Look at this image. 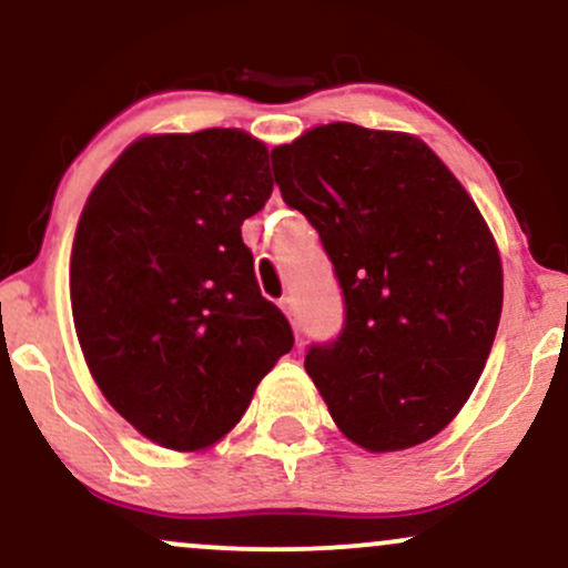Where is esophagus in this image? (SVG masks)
Returning a JSON list of instances; mask_svg holds the SVG:
<instances>
[{
	"instance_id": "obj_1",
	"label": "esophagus",
	"mask_w": 568,
	"mask_h": 568,
	"mask_svg": "<svg viewBox=\"0 0 568 568\" xmlns=\"http://www.w3.org/2000/svg\"><path fill=\"white\" fill-rule=\"evenodd\" d=\"M280 310H283L285 315H288L291 325H293V328L298 331V323H296V306H293V298H283V302H280Z\"/></svg>"
}]
</instances>
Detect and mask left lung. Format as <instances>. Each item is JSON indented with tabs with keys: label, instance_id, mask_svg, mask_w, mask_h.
Wrapping results in <instances>:
<instances>
[{
	"label": "left lung",
	"instance_id": "8db88e82",
	"mask_svg": "<svg viewBox=\"0 0 568 568\" xmlns=\"http://www.w3.org/2000/svg\"><path fill=\"white\" fill-rule=\"evenodd\" d=\"M285 205L321 234L344 296L342 334L306 374L366 452L438 435L478 384L501 315L497 243L425 141L334 122L272 149Z\"/></svg>",
	"mask_w": 568,
	"mask_h": 568
}]
</instances>
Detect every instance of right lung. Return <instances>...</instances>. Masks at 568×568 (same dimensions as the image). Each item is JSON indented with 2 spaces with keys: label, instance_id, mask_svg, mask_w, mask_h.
Instances as JSON below:
<instances>
[{
  "label": "right lung",
  "instance_id": "obj_1",
  "mask_svg": "<svg viewBox=\"0 0 568 568\" xmlns=\"http://www.w3.org/2000/svg\"><path fill=\"white\" fill-rule=\"evenodd\" d=\"M270 194V152L234 128L139 139L90 192L71 247L77 338L103 397L160 446L224 438L293 347L240 232Z\"/></svg>",
  "mask_w": 568,
  "mask_h": 568
}]
</instances>
